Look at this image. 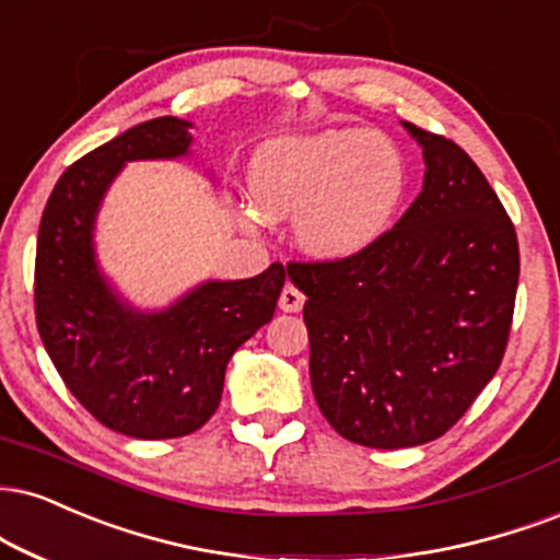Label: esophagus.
Masks as SVG:
<instances>
[{
    "instance_id": "1",
    "label": "esophagus",
    "mask_w": 560,
    "mask_h": 560,
    "mask_svg": "<svg viewBox=\"0 0 560 560\" xmlns=\"http://www.w3.org/2000/svg\"><path fill=\"white\" fill-rule=\"evenodd\" d=\"M302 305H305V294L300 292L294 284H287L281 289V298H279V307L284 310V313H300Z\"/></svg>"
}]
</instances>
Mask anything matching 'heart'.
<instances>
[{
  "instance_id": "obj_1",
  "label": "heart",
  "mask_w": 560,
  "mask_h": 560,
  "mask_svg": "<svg viewBox=\"0 0 560 560\" xmlns=\"http://www.w3.org/2000/svg\"><path fill=\"white\" fill-rule=\"evenodd\" d=\"M409 192V164L390 140L365 127L289 135L250 161V195L266 219H298V240L326 260L368 250L394 226ZM247 229L258 213L242 208Z\"/></svg>"
}]
</instances>
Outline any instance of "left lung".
<instances>
[{
	"label": "left lung",
	"instance_id": "obj_1",
	"mask_svg": "<svg viewBox=\"0 0 560 560\" xmlns=\"http://www.w3.org/2000/svg\"><path fill=\"white\" fill-rule=\"evenodd\" d=\"M425 182L368 250L289 262L307 294L310 383L331 428L370 448L435 441L506 352L518 242L506 208L454 140L404 122Z\"/></svg>",
	"mask_w": 560,
	"mask_h": 560
}]
</instances>
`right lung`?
<instances>
[{"mask_svg":"<svg viewBox=\"0 0 560 560\" xmlns=\"http://www.w3.org/2000/svg\"><path fill=\"white\" fill-rule=\"evenodd\" d=\"M190 122L148 119L67 166L46 200L36 245V326L70 394L101 425L143 441L190 435L219 409L226 362L273 318L284 266L206 281L161 313L112 292L93 253L104 192L127 161L179 159Z\"/></svg>","mask_w":560,"mask_h":560,"instance_id":"1","label":"right lung"}]
</instances>
